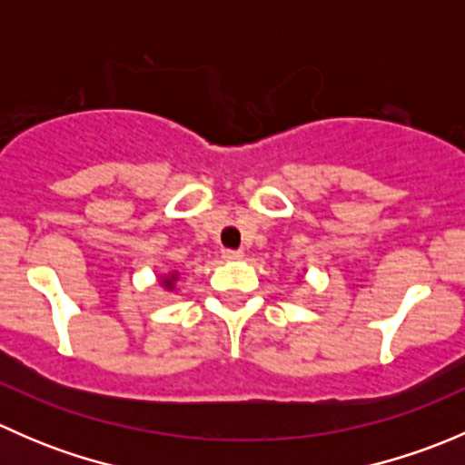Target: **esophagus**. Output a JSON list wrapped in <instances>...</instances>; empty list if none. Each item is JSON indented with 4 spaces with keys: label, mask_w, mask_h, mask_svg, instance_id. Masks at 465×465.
<instances>
[{
    "label": "esophagus",
    "mask_w": 465,
    "mask_h": 465,
    "mask_svg": "<svg viewBox=\"0 0 465 465\" xmlns=\"http://www.w3.org/2000/svg\"><path fill=\"white\" fill-rule=\"evenodd\" d=\"M223 259L224 261H238V259H242V252L241 250H223Z\"/></svg>",
    "instance_id": "1"
}]
</instances>
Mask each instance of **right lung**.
<instances>
[{"instance_id":"add662e5","label":"right lung","mask_w":465,"mask_h":465,"mask_svg":"<svg viewBox=\"0 0 465 465\" xmlns=\"http://www.w3.org/2000/svg\"><path fill=\"white\" fill-rule=\"evenodd\" d=\"M177 279H180V274H177V272H168V274L159 276V285H162L163 290H168V292H171V290H175Z\"/></svg>"}]
</instances>
